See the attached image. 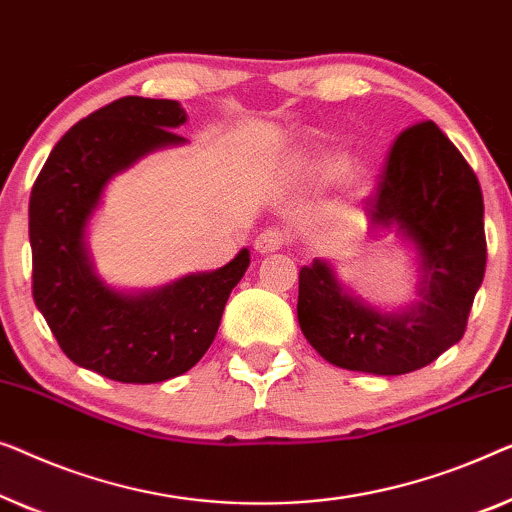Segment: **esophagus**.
I'll use <instances>...</instances> for the list:
<instances>
[{
  "mask_svg": "<svg viewBox=\"0 0 512 512\" xmlns=\"http://www.w3.org/2000/svg\"><path fill=\"white\" fill-rule=\"evenodd\" d=\"M285 246V234L280 232V229H264L262 234L255 239V250L259 255H266V253H276Z\"/></svg>",
  "mask_w": 512,
  "mask_h": 512,
  "instance_id": "esophagus-1",
  "label": "esophagus"
}]
</instances>
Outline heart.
I'll return each instance as SVG.
<instances>
[{"label":"heart","instance_id":"1","mask_svg":"<svg viewBox=\"0 0 512 512\" xmlns=\"http://www.w3.org/2000/svg\"><path fill=\"white\" fill-rule=\"evenodd\" d=\"M299 176L311 183H327L341 176V183L350 197H362L371 183L369 167L357 160H348V155L338 150H325V153L308 157L306 162H301Z\"/></svg>","mask_w":512,"mask_h":512}]
</instances>
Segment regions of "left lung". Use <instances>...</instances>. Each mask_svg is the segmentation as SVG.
<instances>
[{
	"label": "left lung",
	"instance_id": "left-lung-1",
	"mask_svg": "<svg viewBox=\"0 0 512 512\" xmlns=\"http://www.w3.org/2000/svg\"><path fill=\"white\" fill-rule=\"evenodd\" d=\"M485 206L462 153L434 122L399 134L378 192L366 204L371 236L394 232L415 262L408 306L371 304L327 259L299 271L297 318L306 341L329 364L373 376L422 369L464 336L485 276Z\"/></svg>",
	"mask_w": 512,
	"mask_h": 512
}]
</instances>
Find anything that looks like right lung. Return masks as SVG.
I'll use <instances>...</instances> for the list:
<instances>
[{
	"label": "right lung",
	"mask_w": 512,
	"mask_h": 512,
	"mask_svg": "<svg viewBox=\"0 0 512 512\" xmlns=\"http://www.w3.org/2000/svg\"><path fill=\"white\" fill-rule=\"evenodd\" d=\"M185 122L174 99L122 97L76 122L32 187L34 304L71 362L118 383H162L190 371L250 264L243 248L220 269L150 290H120L97 273L88 227L106 185L141 157L183 146L174 129Z\"/></svg>",
	"instance_id": "right-lung-1"
}]
</instances>
